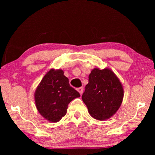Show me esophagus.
<instances>
[{
    "instance_id": "34e87169",
    "label": "esophagus",
    "mask_w": 155,
    "mask_h": 155,
    "mask_svg": "<svg viewBox=\"0 0 155 155\" xmlns=\"http://www.w3.org/2000/svg\"><path fill=\"white\" fill-rule=\"evenodd\" d=\"M77 90H78V92H79V94H81V95H82L83 91V87H79V88L77 89Z\"/></svg>"
}]
</instances>
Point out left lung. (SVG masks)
<instances>
[{
    "label": "left lung",
    "instance_id": "left-lung-1",
    "mask_svg": "<svg viewBox=\"0 0 155 155\" xmlns=\"http://www.w3.org/2000/svg\"><path fill=\"white\" fill-rule=\"evenodd\" d=\"M123 98L122 84L111 69L91 70L82 100L93 118L103 121L111 117L121 106Z\"/></svg>",
    "mask_w": 155,
    "mask_h": 155
}]
</instances>
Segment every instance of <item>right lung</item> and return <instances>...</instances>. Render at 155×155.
Here are the masks:
<instances>
[{
	"label": "right lung",
	"instance_id": "obj_1",
	"mask_svg": "<svg viewBox=\"0 0 155 155\" xmlns=\"http://www.w3.org/2000/svg\"><path fill=\"white\" fill-rule=\"evenodd\" d=\"M61 69L52 68L44 75L34 94L36 108L41 115L51 122L61 120L67 113L68 104L80 97L69 84Z\"/></svg>",
	"mask_w": 155,
	"mask_h": 155
}]
</instances>
